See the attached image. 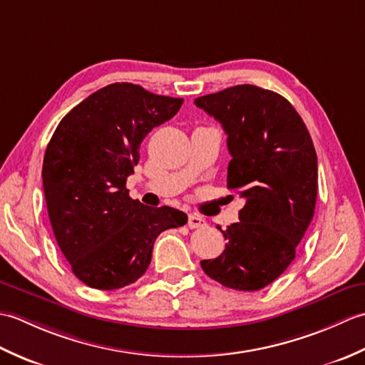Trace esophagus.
<instances>
[{
  "mask_svg": "<svg viewBox=\"0 0 365 365\" xmlns=\"http://www.w3.org/2000/svg\"><path fill=\"white\" fill-rule=\"evenodd\" d=\"M205 226V220L199 215H190L188 216V227L190 229H199Z\"/></svg>",
  "mask_w": 365,
  "mask_h": 365,
  "instance_id": "esophagus-1",
  "label": "esophagus"
}]
</instances>
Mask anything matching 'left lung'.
<instances>
[{
	"instance_id": "obj_1",
	"label": "left lung",
	"mask_w": 365,
	"mask_h": 365,
	"mask_svg": "<svg viewBox=\"0 0 365 365\" xmlns=\"http://www.w3.org/2000/svg\"><path fill=\"white\" fill-rule=\"evenodd\" d=\"M227 135V188L246 204L222 232L220 257L202 260L207 276L229 289L255 292L281 276L314 218L319 166L312 138L289 100L238 84L195 100Z\"/></svg>"
}]
</instances>
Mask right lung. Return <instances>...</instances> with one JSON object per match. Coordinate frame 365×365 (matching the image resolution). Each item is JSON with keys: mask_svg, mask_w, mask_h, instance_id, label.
Here are the masks:
<instances>
[{"mask_svg": "<svg viewBox=\"0 0 365 365\" xmlns=\"http://www.w3.org/2000/svg\"><path fill=\"white\" fill-rule=\"evenodd\" d=\"M182 103L138 84H108L67 113L46 145L42 178L53 234L73 274L92 289L138 281L157 237L188 221L175 208L143 205L125 188L143 139Z\"/></svg>", "mask_w": 365, "mask_h": 365, "instance_id": "add662e5", "label": "right lung"}]
</instances>
